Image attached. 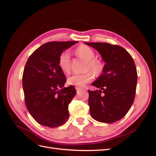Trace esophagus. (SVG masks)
Instances as JSON below:
<instances>
[{
	"label": "esophagus",
	"mask_w": 156,
	"mask_h": 156,
	"mask_svg": "<svg viewBox=\"0 0 156 156\" xmlns=\"http://www.w3.org/2000/svg\"><path fill=\"white\" fill-rule=\"evenodd\" d=\"M75 88H76V91H77V92H78L81 89L80 87H76Z\"/></svg>",
	"instance_id": "1"
}]
</instances>
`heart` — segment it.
<instances>
[{"label": "heart", "instance_id": "b5f03b06", "mask_svg": "<svg viewBox=\"0 0 156 156\" xmlns=\"http://www.w3.org/2000/svg\"><path fill=\"white\" fill-rule=\"evenodd\" d=\"M76 52L78 55L87 61V69H90L95 74H99L103 69V64L101 60L94 58L95 54L92 49L87 45H80L76 49ZM58 64L62 70L68 73L70 70V54L68 51L62 52L59 57ZM94 75L92 72L89 71L84 74H74L69 76L68 83L70 85L76 86L78 87H84L89 83Z\"/></svg>", "mask_w": 156, "mask_h": 156}]
</instances>
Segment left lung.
<instances>
[{"label": "left lung", "mask_w": 156, "mask_h": 156, "mask_svg": "<svg viewBox=\"0 0 156 156\" xmlns=\"http://www.w3.org/2000/svg\"><path fill=\"white\" fill-rule=\"evenodd\" d=\"M84 44L95 49L105 62L101 74L92 83L99 90H88L90 115L97 121L112 123L123 117L134 101L137 81L135 62L121 46L108 43Z\"/></svg>", "instance_id": "left-lung-1"}]
</instances>
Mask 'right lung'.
<instances>
[{"label": "right lung", "mask_w": 156, "mask_h": 156, "mask_svg": "<svg viewBox=\"0 0 156 156\" xmlns=\"http://www.w3.org/2000/svg\"><path fill=\"white\" fill-rule=\"evenodd\" d=\"M77 43H46L27 59L23 74L25 105L39 124L54 128L69 118L68 107L76 91L72 85L64 87L66 78L58 60L63 51Z\"/></svg>", "instance_id": "1"}]
</instances>
